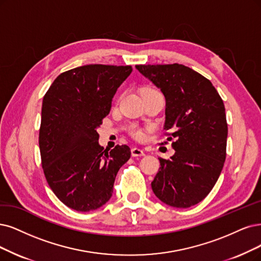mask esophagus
<instances>
[{"label":"esophagus","mask_w":261,"mask_h":261,"mask_svg":"<svg viewBox=\"0 0 261 261\" xmlns=\"http://www.w3.org/2000/svg\"><path fill=\"white\" fill-rule=\"evenodd\" d=\"M131 153L133 157H142V156H145V151L141 148L138 147H134L131 149Z\"/></svg>","instance_id":"obj_1"}]
</instances>
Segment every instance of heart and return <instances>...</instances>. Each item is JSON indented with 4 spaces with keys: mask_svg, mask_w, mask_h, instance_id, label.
<instances>
[{
    "mask_svg": "<svg viewBox=\"0 0 261 261\" xmlns=\"http://www.w3.org/2000/svg\"><path fill=\"white\" fill-rule=\"evenodd\" d=\"M156 92H158L156 89H153V88H150V87H147V88H144L143 90H142V95H145V94H150V93H156ZM132 134L136 138H142V132L140 131V130H138V129H133L132 130Z\"/></svg>",
    "mask_w": 261,
    "mask_h": 261,
    "instance_id": "1",
    "label": "heart"
}]
</instances>
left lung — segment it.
<instances>
[{
    "mask_svg": "<svg viewBox=\"0 0 261 261\" xmlns=\"http://www.w3.org/2000/svg\"><path fill=\"white\" fill-rule=\"evenodd\" d=\"M166 98L165 130L175 139V153L158 158L153 194L170 206L186 208L203 200L223 170L228 124L225 105L215 87L182 64L136 65Z\"/></svg>",
    "mask_w": 261,
    "mask_h": 261,
    "instance_id": "left-lung-1",
    "label": "left lung"
}]
</instances>
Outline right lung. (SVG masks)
Returning a JSON list of instances; mask_svg holds the SVG:
<instances>
[{"mask_svg": "<svg viewBox=\"0 0 261 261\" xmlns=\"http://www.w3.org/2000/svg\"><path fill=\"white\" fill-rule=\"evenodd\" d=\"M131 72V65L79 66L61 73L44 95L38 138L43 171L58 199L75 211L104 205L131 156L127 145L104 150L96 132Z\"/></svg>", "mask_w": 261, "mask_h": 261, "instance_id": "add662e5", "label": "right lung"}]
</instances>
